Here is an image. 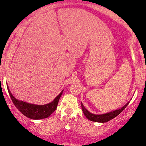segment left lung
<instances>
[{"label":"left lung","mask_w":146,"mask_h":146,"mask_svg":"<svg viewBox=\"0 0 146 146\" xmlns=\"http://www.w3.org/2000/svg\"><path fill=\"white\" fill-rule=\"evenodd\" d=\"M129 103V101L125 106H124L122 108H121L120 109L115 110H114V111L110 112V113H106V114L103 115H95L90 113V112L84 107L82 104H81V106H82V111H83L84 114H85V117L88 119L93 121V122H108V121L110 120V119H113L114 117H115L116 116H117L118 115L121 113V112L123 111V110H125V108L128 106Z\"/></svg>","instance_id":"8db88e82"}]
</instances>
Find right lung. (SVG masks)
I'll list each match as a JSON object with an SVG mask.
<instances>
[{"mask_svg": "<svg viewBox=\"0 0 146 146\" xmlns=\"http://www.w3.org/2000/svg\"><path fill=\"white\" fill-rule=\"evenodd\" d=\"M7 90H8L9 94H10V96L11 98L12 102H13L14 105L16 106V108L24 115H25L26 117L33 119H43V118L49 117L56 109L58 103H59V100L60 99L63 92V91L61 92L55 98L54 100L52 102L45 104V105L43 106H38L35 105V104H28V103L24 102V101L17 100V99H16L12 96L11 92L9 90V89H7Z\"/></svg>", "mask_w": 146, "mask_h": 146, "instance_id": "right-lung-1", "label": "right lung"}]
</instances>
